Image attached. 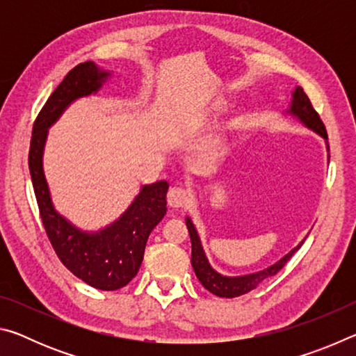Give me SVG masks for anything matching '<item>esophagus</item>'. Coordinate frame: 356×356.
<instances>
[{
  "mask_svg": "<svg viewBox=\"0 0 356 356\" xmlns=\"http://www.w3.org/2000/svg\"><path fill=\"white\" fill-rule=\"evenodd\" d=\"M190 191L182 188V186H174V188L168 191V204H170V207L172 209L186 207V204L190 202Z\"/></svg>",
  "mask_w": 356,
  "mask_h": 356,
  "instance_id": "34e87169",
  "label": "esophagus"
}]
</instances>
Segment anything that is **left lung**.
<instances>
[{"label": "left lung", "instance_id": "1", "mask_svg": "<svg viewBox=\"0 0 356 356\" xmlns=\"http://www.w3.org/2000/svg\"><path fill=\"white\" fill-rule=\"evenodd\" d=\"M286 113L291 114V116H293L295 119H298L305 127H308L309 130L316 131L317 135H321L325 140V144H327V150L330 152L328 135H327V130H325L322 119L314 108H312L308 95L305 94V91L300 86H297L292 91L291 106H289V110ZM328 160H330V154H328ZM185 222H186V227H188L190 240H191L193 270H195V273L197 276V280L201 281V284L206 287L209 292H212L213 295H216V297H222V298L240 297V295H245L250 291H252V289H256L264 280H267L270 276L278 273L280 270L287 264L289 259L293 256V252H297L300 250V246L305 242V240H301L293 250L289 251L286 256H282L278 262H275L273 265H270V267L264 270H259L256 273L242 275V276H226L216 272L212 265L209 264V259L202 248L200 234H197L190 216H186Z\"/></svg>", "mask_w": 356, "mask_h": 356}]
</instances>
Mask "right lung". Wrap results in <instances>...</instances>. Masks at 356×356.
<instances>
[{"instance_id":"add662e5","label":"right lung","mask_w":356,"mask_h":356,"mask_svg":"<svg viewBox=\"0 0 356 356\" xmlns=\"http://www.w3.org/2000/svg\"><path fill=\"white\" fill-rule=\"evenodd\" d=\"M111 72L92 61L78 64L48 97L35 119L29 146V172L42 222L56 254L76 278L100 291H118L141 267L149 234L166 213L168 182L143 185L127 210L97 232L81 231L53 206L44 163V147L51 127L76 99L97 94Z\"/></svg>"}]
</instances>
